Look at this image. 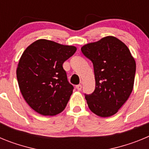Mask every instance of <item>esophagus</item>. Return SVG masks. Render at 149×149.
I'll return each mask as SVG.
<instances>
[{
  "instance_id": "34e87169",
  "label": "esophagus",
  "mask_w": 149,
  "mask_h": 149,
  "mask_svg": "<svg viewBox=\"0 0 149 149\" xmlns=\"http://www.w3.org/2000/svg\"><path fill=\"white\" fill-rule=\"evenodd\" d=\"M76 89L79 91L81 90V89H82V85H81V84H78V85H77V86H76Z\"/></svg>"
}]
</instances>
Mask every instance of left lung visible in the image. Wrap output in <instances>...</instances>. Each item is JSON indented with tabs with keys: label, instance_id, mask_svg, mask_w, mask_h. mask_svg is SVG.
<instances>
[{
	"label": "left lung",
	"instance_id": "1",
	"mask_svg": "<svg viewBox=\"0 0 149 149\" xmlns=\"http://www.w3.org/2000/svg\"><path fill=\"white\" fill-rule=\"evenodd\" d=\"M94 68L95 89L85 94L88 107L101 117L114 115L133 90L136 63L128 48L114 36L86 44L81 48Z\"/></svg>",
	"mask_w": 149,
	"mask_h": 149
}]
</instances>
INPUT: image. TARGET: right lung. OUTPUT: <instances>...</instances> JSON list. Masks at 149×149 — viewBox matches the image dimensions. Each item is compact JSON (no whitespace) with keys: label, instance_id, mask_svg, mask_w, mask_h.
I'll return each mask as SVG.
<instances>
[{"label":"right lung","instance_id":"right-lung-1","mask_svg":"<svg viewBox=\"0 0 149 149\" xmlns=\"http://www.w3.org/2000/svg\"><path fill=\"white\" fill-rule=\"evenodd\" d=\"M77 51L74 46L39 39L27 47L16 70L21 93L29 106L43 116H55L66 107L74 87L63 64Z\"/></svg>","mask_w":149,"mask_h":149}]
</instances>
